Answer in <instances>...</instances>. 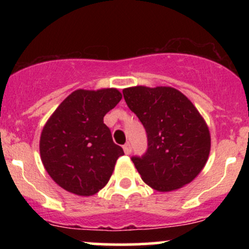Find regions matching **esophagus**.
<instances>
[{
  "label": "esophagus",
  "instance_id": "1",
  "mask_svg": "<svg viewBox=\"0 0 249 249\" xmlns=\"http://www.w3.org/2000/svg\"><path fill=\"white\" fill-rule=\"evenodd\" d=\"M123 150H124L125 154H130L131 151H132V147H131L130 142H126V144H125L124 146H123Z\"/></svg>",
  "mask_w": 249,
  "mask_h": 249
}]
</instances>
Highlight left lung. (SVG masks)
Masks as SVG:
<instances>
[{
  "label": "left lung",
  "mask_w": 249,
  "mask_h": 249,
  "mask_svg": "<svg viewBox=\"0 0 249 249\" xmlns=\"http://www.w3.org/2000/svg\"><path fill=\"white\" fill-rule=\"evenodd\" d=\"M123 95L146 131V152L131 157L142 179L160 192L192 181L206 164L211 136L190 99L170 87L127 88Z\"/></svg>",
  "instance_id": "8db88e82"
}]
</instances>
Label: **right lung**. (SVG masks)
Masks as SVG:
<instances>
[{"label": "right lung", "mask_w": 249, "mask_h": 249, "mask_svg": "<svg viewBox=\"0 0 249 249\" xmlns=\"http://www.w3.org/2000/svg\"><path fill=\"white\" fill-rule=\"evenodd\" d=\"M117 89L76 90L63 101L41 134L39 152L55 182L77 196H92L107 184L124 154L104 116L121 102Z\"/></svg>", "instance_id": "add662e5"}]
</instances>
